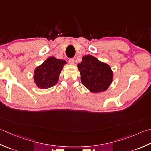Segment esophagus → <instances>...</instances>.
I'll list each match as a JSON object with an SVG mask.
<instances>
[{
    "instance_id": "obj_1",
    "label": "esophagus",
    "mask_w": 151,
    "mask_h": 151,
    "mask_svg": "<svg viewBox=\"0 0 151 151\" xmlns=\"http://www.w3.org/2000/svg\"><path fill=\"white\" fill-rule=\"evenodd\" d=\"M69 62L70 64H74V62H75V60L74 58H70L69 60Z\"/></svg>"
}]
</instances>
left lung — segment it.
<instances>
[{"label":"left lung","instance_id":"8db88e82","mask_svg":"<svg viewBox=\"0 0 151 151\" xmlns=\"http://www.w3.org/2000/svg\"><path fill=\"white\" fill-rule=\"evenodd\" d=\"M78 68L82 84L91 92L106 90L113 81L111 67L92 55L84 56L81 63L78 64Z\"/></svg>","mask_w":151,"mask_h":151}]
</instances>
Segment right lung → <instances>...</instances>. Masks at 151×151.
I'll return each mask as SVG.
<instances>
[{
  "mask_svg": "<svg viewBox=\"0 0 151 151\" xmlns=\"http://www.w3.org/2000/svg\"><path fill=\"white\" fill-rule=\"evenodd\" d=\"M66 61L50 57L36 68L34 80L38 88L47 89L57 84L59 76Z\"/></svg>",
  "mask_w": 151,
  "mask_h": 151,
  "instance_id": "add662e5",
  "label": "right lung"
}]
</instances>
